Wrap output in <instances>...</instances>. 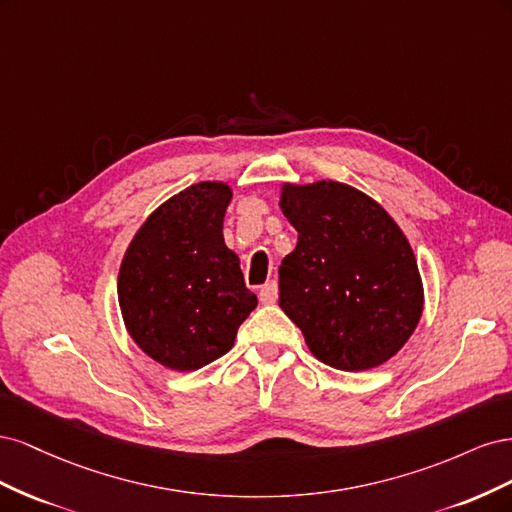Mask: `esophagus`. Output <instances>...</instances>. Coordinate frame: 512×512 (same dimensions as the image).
Segmentation results:
<instances>
[{
  "label": "esophagus",
  "instance_id": "1",
  "mask_svg": "<svg viewBox=\"0 0 512 512\" xmlns=\"http://www.w3.org/2000/svg\"><path fill=\"white\" fill-rule=\"evenodd\" d=\"M258 297H260V303L273 305L277 301V284L275 282H267L265 286L258 290Z\"/></svg>",
  "mask_w": 512,
  "mask_h": 512
}]
</instances>
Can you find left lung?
Segmentation results:
<instances>
[{
    "instance_id": "left-lung-1",
    "label": "left lung",
    "mask_w": 512,
    "mask_h": 512,
    "mask_svg": "<svg viewBox=\"0 0 512 512\" xmlns=\"http://www.w3.org/2000/svg\"><path fill=\"white\" fill-rule=\"evenodd\" d=\"M280 209L299 232L280 265V307L318 361L374 369L406 346L425 290L408 237L378 200L348 183H282Z\"/></svg>"
}]
</instances>
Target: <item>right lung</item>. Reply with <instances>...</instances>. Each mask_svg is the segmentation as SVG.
<instances>
[{
  "mask_svg": "<svg viewBox=\"0 0 512 512\" xmlns=\"http://www.w3.org/2000/svg\"><path fill=\"white\" fill-rule=\"evenodd\" d=\"M232 188L200 181L170 196L136 230L117 275L123 324L149 359L194 371L235 346L258 305L224 243Z\"/></svg>",
  "mask_w": 512,
  "mask_h": 512,
  "instance_id": "right-lung-1",
  "label": "right lung"
}]
</instances>
